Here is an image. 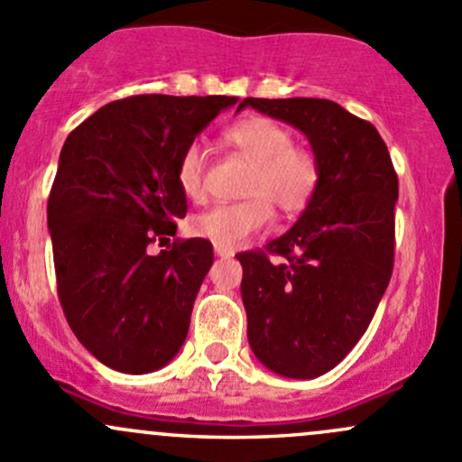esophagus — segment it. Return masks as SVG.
Segmentation results:
<instances>
[{
    "label": "esophagus",
    "mask_w": 462,
    "mask_h": 462,
    "mask_svg": "<svg viewBox=\"0 0 462 462\" xmlns=\"http://www.w3.org/2000/svg\"><path fill=\"white\" fill-rule=\"evenodd\" d=\"M215 254L221 256V259H230V256H235V252H232V247L215 245Z\"/></svg>",
    "instance_id": "34e87169"
}]
</instances>
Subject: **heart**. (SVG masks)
Masks as SVG:
<instances>
[{
    "mask_svg": "<svg viewBox=\"0 0 462 462\" xmlns=\"http://www.w3.org/2000/svg\"><path fill=\"white\" fill-rule=\"evenodd\" d=\"M223 142L235 148L252 170L244 183L245 201L221 203L190 218L194 236L215 245L236 247L263 230L272 206L285 217L299 215L312 201L319 186L317 157L308 148L292 145V133L265 116H247L223 133ZM206 152L190 143L177 163V183L183 194L201 199L206 192Z\"/></svg>",
    "mask_w": 462,
    "mask_h": 462,
    "instance_id": "obj_1",
    "label": "heart"
}]
</instances>
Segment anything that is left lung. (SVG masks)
Listing matches in <instances>:
<instances>
[{
    "instance_id": "left-lung-1",
    "label": "left lung",
    "mask_w": 462,
    "mask_h": 462,
    "mask_svg": "<svg viewBox=\"0 0 462 462\" xmlns=\"http://www.w3.org/2000/svg\"><path fill=\"white\" fill-rule=\"evenodd\" d=\"M247 106L300 130L319 163L299 221L265 252L236 254L247 341L274 374L317 378L356 346L390 283L398 177L378 130L334 101L247 97L236 113Z\"/></svg>"
}]
</instances>
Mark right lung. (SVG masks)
Listing matches in <instances>:
<instances>
[{
    "label": "right lung",
    "instance_id": "right-lung-1",
    "mask_svg": "<svg viewBox=\"0 0 462 462\" xmlns=\"http://www.w3.org/2000/svg\"><path fill=\"white\" fill-rule=\"evenodd\" d=\"M236 97L137 95L113 101L68 134L48 197L57 294L97 361L124 374L168 365L190 328L212 244L172 241L186 194L183 150Z\"/></svg>",
    "mask_w": 462,
    "mask_h": 462
}]
</instances>
